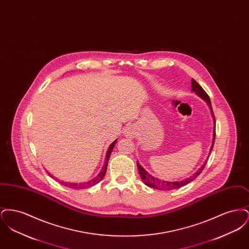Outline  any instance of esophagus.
<instances>
[{
	"instance_id": "obj_1",
	"label": "esophagus",
	"mask_w": 249,
	"mask_h": 249,
	"mask_svg": "<svg viewBox=\"0 0 249 249\" xmlns=\"http://www.w3.org/2000/svg\"><path fill=\"white\" fill-rule=\"evenodd\" d=\"M130 131H131V130H126V134H127V136H130V135H131V132H130Z\"/></svg>"
}]
</instances>
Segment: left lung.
Returning <instances> with one entry per match:
<instances>
[{
    "label": "left lung",
    "mask_w": 249,
    "mask_h": 249,
    "mask_svg": "<svg viewBox=\"0 0 249 249\" xmlns=\"http://www.w3.org/2000/svg\"><path fill=\"white\" fill-rule=\"evenodd\" d=\"M191 88H192V90L196 93L197 95H199L201 98H202L204 101L207 102L208 106L211 109V112H212V115H213V122H214V128H213V143L211 145V149L210 151H212L213 147V142H214V138H215V119H214V115H213V109H212V106H211V102H210V98L208 94L205 92V90L201 88V86L199 85L198 82H196L193 78L191 79ZM206 162L207 160L204 162V164L201 166V168L199 169V171L193 175L191 178H187L183 181H180V182H167V181H163V180H160L158 178H155L150 176L142 166L140 165L138 162H137V169H138V172L140 174V177L142 181L144 182V184L150 188H153V189H158V190H176V189H179L187 184L190 183L192 180H194L195 178H197L200 174L201 173V171L203 170V168L206 165Z\"/></svg>",
    "instance_id": "obj_1"
}]
</instances>
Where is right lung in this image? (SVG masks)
Masks as SVG:
<instances>
[{
    "label": "right lung",
    "mask_w": 249,
    "mask_h": 249,
    "mask_svg": "<svg viewBox=\"0 0 249 249\" xmlns=\"http://www.w3.org/2000/svg\"><path fill=\"white\" fill-rule=\"evenodd\" d=\"M117 142V141L111 143V145L109 146L108 148V151H107V158H106V161H105V165L103 167L101 173L99 174V176H97V178L92 179L91 181L89 182H87V183H80V184H76V183H61L63 186L65 187H68V188H71V189H74V190H78V189H88L89 187H92L94 186L95 184L99 183L100 181L103 180V178L105 177L106 173H107V164H108V160H109V158H110V155L111 152L115 146V143ZM48 175L50 176V174L48 173ZM52 177V176H51Z\"/></svg>",
    "instance_id": "obj_1"
}]
</instances>
